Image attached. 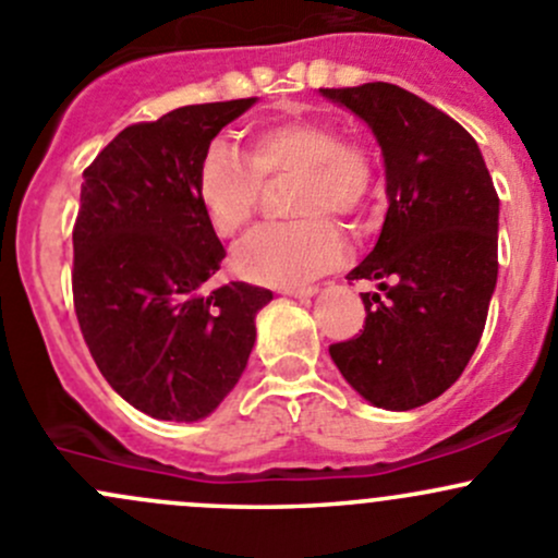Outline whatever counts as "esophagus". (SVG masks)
Listing matches in <instances>:
<instances>
[{"label":"esophagus","instance_id":"1","mask_svg":"<svg viewBox=\"0 0 558 558\" xmlns=\"http://www.w3.org/2000/svg\"><path fill=\"white\" fill-rule=\"evenodd\" d=\"M319 292V287H290V290H284V295L290 298H314Z\"/></svg>","mask_w":558,"mask_h":558}]
</instances>
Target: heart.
<instances>
[{
    "instance_id": "b5f03b06",
    "label": "heart",
    "mask_w": 558,
    "mask_h": 558,
    "mask_svg": "<svg viewBox=\"0 0 558 558\" xmlns=\"http://www.w3.org/2000/svg\"><path fill=\"white\" fill-rule=\"evenodd\" d=\"M295 177L287 209L298 220L257 228L233 252V271L266 287L306 284L343 260V236L327 215L357 217L381 182L365 142L343 140L330 120L290 118L263 125L250 155L217 140L201 155L195 195L220 236H236L255 217L263 182Z\"/></svg>"
}]
</instances>
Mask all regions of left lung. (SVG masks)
<instances>
[{"label":"left lung","instance_id":"8db88e82","mask_svg":"<svg viewBox=\"0 0 558 558\" xmlns=\"http://www.w3.org/2000/svg\"><path fill=\"white\" fill-rule=\"evenodd\" d=\"M373 131L387 177V217L349 279L363 292L365 330L332 343L349 387L384 411L440 398L462 376L497 287L499 198L473 136L389 83L319 88Z\"/></svg>","mask_w":558,"mask_h":558}]
</instances>
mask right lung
<instances>
[{
  "label": "right lung",
  "instance_id": "obj_1",
  "mask_svg": "<svg viewBox=\"0 0 558 558\" xmlns=\"http://www.w3.org/2000/svg\"><path fill=\"white\" fill-rule=\"evenodd\" d=\"M257 99L191 105L120 131L85 169L74 312L109 387L153 418L198 422L236 387L271 290H206L226 257L195 195L201 155Z\"/></svg>",
  "mask_w": 558,
  "mask_h": 558
}]
</instances>
